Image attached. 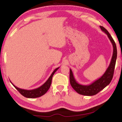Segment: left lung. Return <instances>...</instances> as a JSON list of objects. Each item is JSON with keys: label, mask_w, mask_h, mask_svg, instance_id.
Wrapping results in <instances>:
<instances>
[{"label": "left lung", "mask_w": 122, "mask_h": 122, "mask_svg": "<svg viewBox=\"0 0 122 122\" xmlns=\"http://www.w3.org/2000/svg\"><path fill=\"white\" fill-rule=\"evenodd\" d=\"M100 27L101 30L107 35L108 37L110 39L111 42L112 43L113 46V54L111 60L110 65L103 75L91 84L85 85H81L76 81L72 70L70 69L69 79L71 86L78 93L84 95V96H93L101 91L102 89H104L110 83L114 75L115 66L116 60L117 58V46L108 31L103 26H100Z\"/></svg>", "instance_id": "obj_1"}]
</instances>
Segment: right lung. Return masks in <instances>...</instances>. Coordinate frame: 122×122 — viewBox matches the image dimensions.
<instances>
[{
    "label": "right lung",
    "instance_id": "right-lung-1",
    "mask_svg": "<svg viewBox=\"0 0 122 122\" xmlns=\"http://www.w3.org/2000/svg\"><path fill=\"white\" fill-rule=\"evenodd\" d=\"M58 68H59V67L55 69V70L51 73V75H50V76L49 77V79H47V80L42 85H41L40 87L36 88V89H32V90H26V89H20V88L16 87L11 82H10L14 85V86L19 92V93L22 95H23V96H25V97L27 98L39 97L44 94H45L46 92L48 91V89H49L51 84V80H52L53 75H54V74L55 73V72H56L57 70L58 69Z\"/></svg>",
    "mask_w": 122,
    "mask_h": 122
}]
</instances>
